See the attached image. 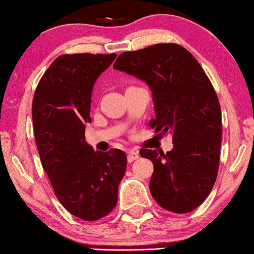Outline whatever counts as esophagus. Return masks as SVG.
I'll return each mask as SVG.
<instances>
[{
	"mask_svg": "<svg viewBox=\"0 0 254 254\" xmlns=\"http://www.w3.org/2000/svg\"><path fill=\"white\" fill-rule=\"evenodd\" d=\"M138 157H139V154H138L137 150H133V149L128 150V154H127L128 162H133V161L137 160Z\"/></svg>",
	"mask_w": 254,
	"mask_h": 254,
	"instance_id": "esophagus-1",
	"label": "esophagus"
}]
</instances>
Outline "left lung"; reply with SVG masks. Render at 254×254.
Returning a JSON list of instances; mask_svg holds the SVG:
<instances>
[{"label":"left lung","instance_id":"8db88e82","mask_svg":"<svg viewBox=\"0 0 254 254\" xmlns=\"http://www.w3.org/2000/svg\"><path fill=\"white\" fill-rule=\"evenodd\" d=\"M114 67L149 84L156 115L149 126L173 137L166 154L140 149V156L154 163L152 197L174 213L193 211L211 192L219 167L222 111L211 81L195 57L176 43L124 52Z\"/></svg>","mask_w":254,"mask_h":254}]
</instances>
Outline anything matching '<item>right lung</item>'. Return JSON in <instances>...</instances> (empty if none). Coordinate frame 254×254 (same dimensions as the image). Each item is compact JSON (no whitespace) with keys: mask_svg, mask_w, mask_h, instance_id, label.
<instances>
[{"mask_svg":"<svg viewBox=\"0 0 254 254\" xmlns=\"http://www.w3.org/2000/svg\"><path fill=\"white\" fill-rule=\"evenodd\" d=\"M116 54H64L43 73L32 99L41 163L57 198L75 217L93 222L115 208L126 172L122 150L94 151L84 140L91 97Z\"/></svg>","mask_w":254,"mask_h":254,"instance_id":"obj_1","label":"right lung"}]
</instances>
